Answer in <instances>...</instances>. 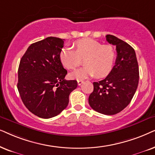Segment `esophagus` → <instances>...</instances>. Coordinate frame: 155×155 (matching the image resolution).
Segmentation results:
<instances>
[{"mask_svg": "<svg viewBox=\"0 0 155 155\" xmlns=\"http://www.w3.org/2000/svg\"><path fill=\"white\" fill-rule=\"evenodd\" d=\"M83 81L82 80H77V83H78V85L79 86H81L82 84H83Z\"/></svg>", "mask_w": 155, "mask_h": 155, "instance_id": "1", "label": "esophagus"}]
</instances>
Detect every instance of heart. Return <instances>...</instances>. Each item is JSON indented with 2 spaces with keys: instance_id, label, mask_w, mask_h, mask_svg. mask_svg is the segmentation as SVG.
Returning <instances> with one entry per match:
<instances>
[{
  "instance_id": "heart-1",
  "label": "heart",
  "mask_w": 155,
  "mask_h": 155,
  "mask_svg": "<svg viewBox=\"0 0 155 155\" xmlns=\"http://www.w3.org/2000/svg\"><path fill=\"white\" fill-rule=\"evenodd\" d=\"M74 50L69 47L61 49L59 59L66 69H75L83 59L85 67L70 74L71 79H84L96 75L106 77L112 71L115 61V51L110 45H101L90 38L80 39L73 44Z\"/></svg>"
}]
</instances>
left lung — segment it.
Instances as JSON below:
<instances>
[{
  "mask_svg": "<svg viewBox=\"0 0 155 155\" xmlns=\"http://www.w3.org/2000/svg\"><path fill=\"white\" fill-rule=\"evenodd\" d=\"M106 38L108 43L116 47L115 64L106 79L94 82L88 103L94 110L110 115L122 111L130 103L139 82V67L130 45L111 35Z\"/></svg>",
  "mask_w": 155,
  "mask_h": 155,
  "instance_id": "obj_1",
  "label": "left lung"
}]
</instances>
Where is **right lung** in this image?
I'll list each match as a JSON object with an SVG mask.
<instances>
[{"label":"right lung","instance_id":"1","mask_svg":"<svg viewBox=\"0 0 155 155\" xmlns=\"http://www.w3.org/2000/svg\"><path fill=\"white\" fill-rule=\"evenodd\" d=\"M62 39L49 37L28 47L20 59L18 89L27 108L37 116L50 118L69 104L76 80L64 79L67 71L59 59Z\"/></svg>","mask_w":155,"mask_h":155}]
</instances>
